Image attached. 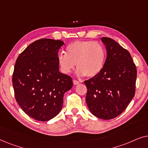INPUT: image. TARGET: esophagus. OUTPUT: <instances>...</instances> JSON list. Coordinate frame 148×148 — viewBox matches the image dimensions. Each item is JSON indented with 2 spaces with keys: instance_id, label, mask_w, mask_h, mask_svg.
I'll return each mask as SVG.
<instances>
[{
  "instance_id": "1",
  "label": "esophagus",
  "mask_w": 148,
  "mask_h": 148,
  "mask_svg": "<svg viewBox=\"0 0 148 148\" xmlns=\"http://www.w3.org/2000/svg\"><path fill=\"white\" fill-rule=\"evenodd\" d=\"M73 84L74 85H77V84H79V82L77 80H75V79H73Z\"/></svg>"
}]
</instances>
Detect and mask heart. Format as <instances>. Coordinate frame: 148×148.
<instances>
[{"label": "heart", "mask_w": 148, "mask_h": 148, "mask_svg": "<svg viewBox=\"0 0 148 148\" xmlns=\"http://www.w3.org/2000/svg\"><path fill=\"white\" fill-rule=\"evenodd\" d=\"M105 58L106 51L99 42L75 41L66 48V54H58V62L63 73L71 72L76 64L79 75L93 77L102 70Z\"/></svg>", "instance_id": "obj_1"}]
</instances>
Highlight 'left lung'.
I'll list each match as a JSON object with an SVG mask.
<instances>
[{
	"label": "left lung",
	"mask_w": 148,
	"mask_h": 148,
	"mask_svg": "<svg viewBox=\"0 0 148 148\" xmlns=\"http://www.w3.org/2000/svg\"><path fill=\"white\" fill-rule=\"evenodd\" d=\"M107 56L102 70L84 83L86 103L92 114L109 120L125 110L135 93L137 69L128 50L111 38L102 37Z\"/></svg>",
	"instance_id": "8db88e82"
}]
</instances>
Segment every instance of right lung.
Here are the masks:
<instances>
[{
  "label": "right lung",
  "mask_w": 148,
  "mask_h": 148,
  "mask_svg": "<svg viewBox=\"0 0 148 148\" xmlns=\"http://www.w3.org/2000/svg\"><path fill=\"white\" fill-rule=\"evenodd\" d=\"M62 45L61 40H36L16 60L12 79L16 101L37 121L56 116L62 109L64 93L73 87L72 78L59 71L58 52Z\"/></svg>",
  "instance_id": "right-lung-1"
}]
</instances>
